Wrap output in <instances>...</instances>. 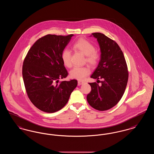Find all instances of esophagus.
Listing matches in <instances>:
<instances>
[{
    "instance_id": "esophagus-1",
    "label": "esophagus",
    "mask_w": 154,
    "mask_h": 154,
    "mask_svg": "<svg viewBox=\"0 0 154 154\" xmlns=\"http://www.w3.org/2000/svg\"><path fill=\"white\" fill-rule=\"evenodd\" d=\"M84 83V81H78V85H82V84H83Z\"/></svg>"
}]
</instances>
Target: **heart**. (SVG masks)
<instances>
[{
  "instance_id": "obj_1",
  "label": "heart",
  "mask_w": 154,
  "mask_h": 154,
  "mask_svg": "<svg viewBox=\"0 0 154 154\" xmlns=\"http://www.w3.org/2000/svg\"><path fill=\"white\" fill-rule=\"evenodd\" d=\"M74 51L80 52L83 55H85L84 60L85 63H87L91 67L97 66L100 59V54L99 52L95 50V47L87 40L80 38L75 41L72 45ZM61 58L65 66L70 68L72 66L71 61V52L65 48L61 54ZM90 73V69L87 66L82 67H75L70 72V76L79 80H84Z\"/></svg>"
}]
</instances>
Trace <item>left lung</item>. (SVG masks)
Wrapping results in <instances>:
<instances>
[{"label":"left lung","instance_id":"left-lung-1","mask_svg":"<svg viewBox=\"0 0 154 154\" xmlns=\"http://www.w3.org/2000/svg\"><path fill=\"white\" fill-rule=\"evenodd\" d=\"M97 38L101 55L99 65L91 78L101 84L91 82V91L87 96L89 104L99 111L115 106L124 94L128 80V66L124 54L117 43L101 33H93ZM99 79H102L100 82Z\"/></svg>","mask_w":154,"mask_h":154}]
</instances>
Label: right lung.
I'll return each mask as SVG.
<instances>
[{
    "label": "right lung",
    "mask_w": 154,
    "mask_h": 154,
    "mask_svg": "<svg viewBox=\"0 0 154 154\" xmlns=\"http://www.w3.org/2000/svg\"><path fill=\"white\" fill-rule=\"evenodd\" d=\"M74 35H47L38 39L24 59L22 76L28 96L37 109L52 113L62 109L77 85V81L59 82L67 71L61 54Z\"/></svg>",
    "instance_id": "obj_1"
}]
</instances>
